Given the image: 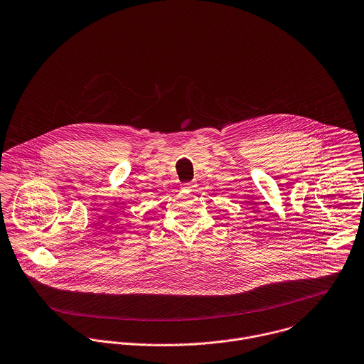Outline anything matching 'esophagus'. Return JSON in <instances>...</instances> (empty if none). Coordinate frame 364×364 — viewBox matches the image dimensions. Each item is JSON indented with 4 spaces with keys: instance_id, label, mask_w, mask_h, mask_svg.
<instances>
[{
    "instance_id": "34e87169",
    "label": "esophagus",
    "mask_w": 364,
    "mask_h": 364,
    "mask_svg": "<svg viewBox=\"0 0 364 364\" xmlns=\"http://www.w3.org/2000/svg\"><path fill=\"white\" fill-rule=\"evenodd\" d=\"M195 188H196V185H195L193 182H189V183H183V185H182V189H183V191H193Z\"/></svg>"
}]
</instances>
